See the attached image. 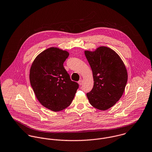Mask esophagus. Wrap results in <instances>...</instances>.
<instances>
[{
	"label": "esophagus",
	"mask_w": 152,
	"mask_h": 152,
	"mask_svg": "<svg viewBox=\"0 0 152 152\" xmlns=\"http://www.w3.org/2000/svg\"><path fill=\"white\" fill-rule=\"evenodd\" d=\"M78 84H79L80 85H82L83 83V80H80V81L78 82Z\"/></svg>",
	"instance_id": "esophagus-1"
}]
</instances>
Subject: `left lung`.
I'll list each match as a JSON object with an SVG mask.
<instances>
[{
	"instance_id": "left-lung-1",
	"label": "left lung",
	"mask_w": 152,
	"mask_h": 152,
	"mask_svg": "<svg viewBox=\"0 0 152 152\" xmlns=\"http://www.w3.org/2000/svg\"><path fill=\"white\" fill-rule=\"evenodd\" d=\"M91 67L94 87L86 94L91 104L98 110L113 107L121 97L128 80V73L121 57L113 49L99 46L94 51L85 50Z\"/></svg>"
}]
</instances>
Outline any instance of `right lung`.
I'll use <instances>...</instances> for the list:
<instances>
[{
    "label": "right lung",
    "mask_w": 152,
    "mask_h": 152,
    "mask_svg": "<svg viewBox=\"0 0 152 152\" xmlns=\"http://www.w3.org/2000/svg\"><path fill=\"white\" fill-rule=\"evenodd\" d=\"M69 56L67 50L51 47L37 56L31 66L29 81L35 95L43 106L53 111L69 106L79 86L63 67Z\"/></svg>",
    "instance_id": "obj_1"
}]
</instances>
